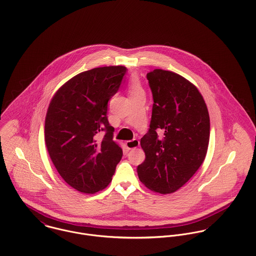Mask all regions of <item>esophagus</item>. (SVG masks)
Here are the masks:
<instances>
[{
    "instance_id": "1",
    "label": "esophagus",
    "mask_w": 256,
    "mask_h": 256,
    "mask_svg": "<svg viewBox=\"0 0 256 256\" xmlns=\"http://www.w3.org/2000/svg\"><path fill=\"white\" fill-rule=\"evenodd\" d=\"M126 148L128 149H134L136 147L140 146V142L138 140H128V142H126Z\"/></svg>"
}]
</instances>
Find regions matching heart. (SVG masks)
<instances>
[{
    "mask_svg": "<svg viewBox=\"0 0 256 256\" xmlns=\"http://www.w3.org/2000/svg\"><path fill=\"white\" fill-rule=\"evenodd\" d=\"M130 94H132V93H136V92H142V87L140 86L138 82H136V80H134L130 82Z\"/></svg>",
    "mask_w": 256,
    "mask_h": 256,
    "instance_id": "1",
    "label": "heart"
}]
</instances>
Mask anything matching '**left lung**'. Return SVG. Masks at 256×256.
Returning <instances> with one entry per match:
<instances>
[{"label": "left lung", "mask_w": 256, "mask_h": 256, "mask_svg": "<svg viewBox=\"0 0 256 256\" xmlns=\"http://www.w3.org/2000/svg\"><path fill=\"white\" fill-rule=\"evenodd\" d=\"M153 96L148 132L140 140L145 152L138 178L149 190L172 194L203 163L210 136V118L198 89L178 74H147Z\"/></svg>", "instance_id": "obj_1"}]
</instances>
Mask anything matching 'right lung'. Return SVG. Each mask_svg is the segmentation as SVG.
Segmentation results:
<instances>
[{"instance_id":"obj_1","label":"right lung","mask_w":256,"mask_h":256,"mask_svg":"<svg viewBox=\"0 0 256 256\" xmlns=\"http://www.w3.org/2000/svg\"><path fill=\"white\" fill-rule=\"evenodd\" d=\"M126 72L122 66L84 72L62 86L49 105L45 120L49 155L64 182L80 192L105 188L122 157L107 111ZM102 131L106 134L100 140Z\"/></svg>"}]
</instances>
